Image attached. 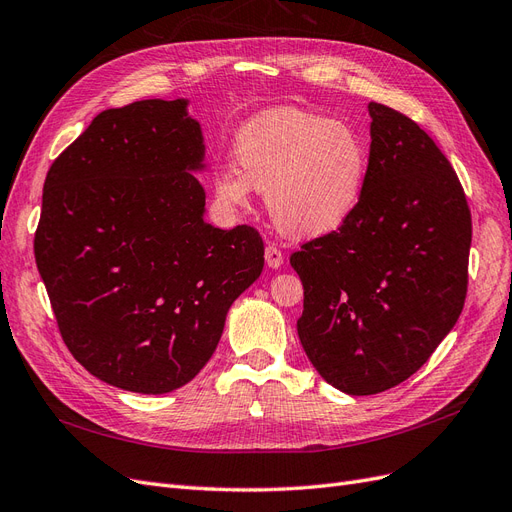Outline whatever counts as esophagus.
<instances>
[{"instance_id":"34e87169","label":"esophagus","mask_w":512,"mask_h":512,"mask_svg":"<svg viewBox=\"0 0 512 512\" xmlns=\"http://www.w3.org/2000/svg\"><path fill=\"white\" fill-rule=\"evenodd\" d=\"M263 255H266V263H268V268H272V270H278L280 266H283V261H285V257H283V253H280L276 246H266V251H263Z\"/></svg>"}]
</instances>
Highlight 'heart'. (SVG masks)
Instances as JSON below:
<instances>
[{
	"mask_svg": "<svg viewBox=\"0 0 512 512\" xmlns=\"http://www.w3.org/2000/svg\"><path fill=\"white\" fill-rule=\"evenodd\" d=\"M234 159L214 178L217 200L240 210L251 189L263 191L276 227L295 238H321L349 223L370 174L368 142L353 125L295 108L246 123Z\"/></svg>",
	"mask_w": 512,
	"mask_h": 512,
	"instance_id": "obj_1",
	"label": "heart"
}]
</instances>
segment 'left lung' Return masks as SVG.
Returning <instances> with one entry per match:
<instances>
[{"label":"left lung","mask_w":512,"mask_h":512,"mask_svg":"<svg viewBox=\"0 0 512 512\" xmlns=\"http://www.w3.org/2000/svg\"><path fill=\"white\" fill-rule=\"evenodd\" d=\"M370 174L353 219L291 255L304 285L298 336L349 395L415 374L466 300L472 221L451 163L398 110L370 102Z\"/></svg>","instance_id":"1"}]
</instances>
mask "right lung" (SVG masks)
Segmentation results:
<instances>
[{
  "label": "right lung",
  "mask_w": 512,
  "mask_h": 512,
  "mask_svg": "<svg viewBox=\"0 0 512 512\" xmlns=\"http://www.w3.org/2000/svg\"><path fill=\"white\" fill-rule=\"evenodd\" d=\"M208 170L189 100L97 114L44 180L36 263L63 342L100 381L159 395L212 357L263 270L253 227L206 223Z\"/></svg>",
  "instance_id": "right-lung-1"
}]
</instances>
